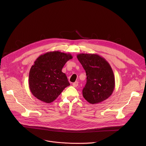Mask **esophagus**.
<instances>
[{"mask_svg":"<svg viewBox=\"0 0 146 146\" xmlns=\"http://www.w3.org/2000/svg\"><path fill=\"white\" fill-rule=\"evenodd\" d=\"M78 86V82H75L74 83H73V86L74 88H76Z\"/></svg>","mask_w":146,"mask_h":146,"instance_id":"1","label":"esophagus"}]
</instances>
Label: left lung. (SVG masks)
Wrapping results in <instances>:
<instances>
[{
	"label": "left lung",
	"mask_w": 146,
	"mask_h": 146,
	"mask_svg": "<svg viewBox=\"0 0 146 146\" xmlns=\"http://www.w3.org/2000/svg\"><path fill=\"white\" fill-rule=\"evenodd\" d=\"M78 59L85 69L87 82L83 96L91 104L100 103L108 99L115 88L112 69L104 58L96 54H79Z\"/></svg>",
	"instance_id": "left-lung-1"
}]
</instances>
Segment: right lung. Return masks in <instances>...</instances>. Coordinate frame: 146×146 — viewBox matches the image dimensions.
<instances>
[{"mask_svg":"<svg viewBox=\"0 0 146 146\" xmlns=\"http://www.w3.org/2000/svg\"><path fill=\"white\" fill-rule=\"evenodd\" d=\"M73 58L70 54L58 51L47 52L38 57L29 73V87L39 100L51 103L70 85L62 68Z\"/></svg>","mask_w":146,"mask_h":146,"instance_id":"right-lung-1","label":"right lung"}]
</instances>
